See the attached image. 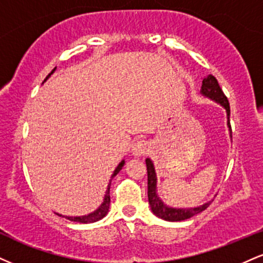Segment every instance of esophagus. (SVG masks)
<instances>
[{"label": "esophagus", "mask_w": 263, "mask_h": 263, "mask_svg": "<svg viewBox=\"0 0 263 263\" xmlns=\"http://www.w3.org/2000/svg\"><path fill=\"white\" fill-rule=\"evenodd\" d=\"M147 151H148L147 141L137 140L134 144H132V149H131L132 156L142 157V156H144L145 153H147Z\"/></svg>", "instance_id": "1"}]
</instances>
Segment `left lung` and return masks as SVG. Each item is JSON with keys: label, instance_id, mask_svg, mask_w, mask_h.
<instances>
[{"label": "left lung", "instance_id": "1", "mask_svg": "<svg viewBox=\"0 0 263 263\" xmlns=\"http://www.w3.org/2000/svg\"><path fill=\"white\" fill-rule=\"evenodd\" d=\"M201 94L202 96L210 98L212 100L217 101L218 104H220V105L227 110L228 127H229L230 136H232V127H230L229 120V101H228V98L224 96L222 88L219 87V83H218V81L216 80L214 76L208 74L205 76V78H203L201 87ZM145 164H147L148 174V201H149L152 212H153L157 217H159L160 219L167 220V222H180V220L189 219V218L201 213L202 211H204L205 208L211 204V202H207V203L195 208H173L166 205L162 200H160L159 196L157 194V174L156 169H154L153 162H152L149 158H147V159H145Z\"/></svg>", "mask_w": 263, "mask_h": 263}]
</instances>
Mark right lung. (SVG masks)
Wrapping results in <instances>:
<instances>
[{
	"instance_id": "obj_1",
	"label": "right lung",
	"mask_w": 263,
	"mask_h": 263,
	"mask_svg": "<svg viewBox=\"0 0 263 263\" xmlns=\"http://www.w3.org/2000/svg\"><path fill=\"white\" fill-rule=\"evenodd\" d=\"M55 69H56V67L53 68L49 74H47V77L45 78V80H44V82H45L47 78H49L50 76H51L53 72H55ZM123 164H125V160H121V163L119 164L118 167H116V169L114 170V173H112V175H111V180L115 178V176L119 174L120 170L122 169ZM110 185H111V181H110L109 185H107V189H106V192H105V197H104L103 203L99 205V208H98L97 211L91 212V213L87 214V216H81V217H67V216H61V214H59V216L60 217H65L66 219L71 220V222H77V223L87 224V223L98 222V220H100L101 218L105 217L106 214H107V212H109V207H110Z\"/></svg>"
}]
</instances>
